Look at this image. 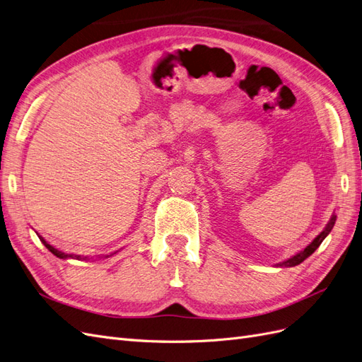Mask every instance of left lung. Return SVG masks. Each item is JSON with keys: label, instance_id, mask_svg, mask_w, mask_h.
<instances>
[{"label": "left lung", "instance_id": "obj_1", "mask_svg": "<svg viewBox=\"0 0 362 362\" xmlns=\"http://www.w3.org/2000/svg\"><path fill=\"white\" fill-rule=\"evenodd\" d=\"M335 221H337V216H332V217H331V221H329V223L326 225V228L323 229V231H322L319 235H317L308 246H306L303 250H300L299 254H296L294 257L288 258L287 261L279 262L278 266H281V267H293V266H298V264H300V262H302L303 259L308 258V257L313 254V252L322 245V242L325 240V237H326L327 234H329V233H331V229L334 228Z\"/></svg>", "mask_w": 362, "mask_h": 362}]
</instances>
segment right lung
<instances>
[{
  "mask_svg": "<svg viewBox=\"0 0 362 362\" xmlns=\"http://www.w3.org/2000/svg\"><path fill=\"white\" fill-rule=\"evenodd\" d=\"M39 238H40V242L45 245V247L49 250V252H52L54 255L56 257H59V258H62V259H68V258H75V259H86L87 257H80V255H72V254H64V252H62V250H59V249H56V247H52L51 245H48L45 240H43V237H40L39 235Z\"/></svg>",
  "mask_w": 362,
  "mask_h": 362,
  "instance_id": "1",
  "label": "right lung"
}]
</instances>
